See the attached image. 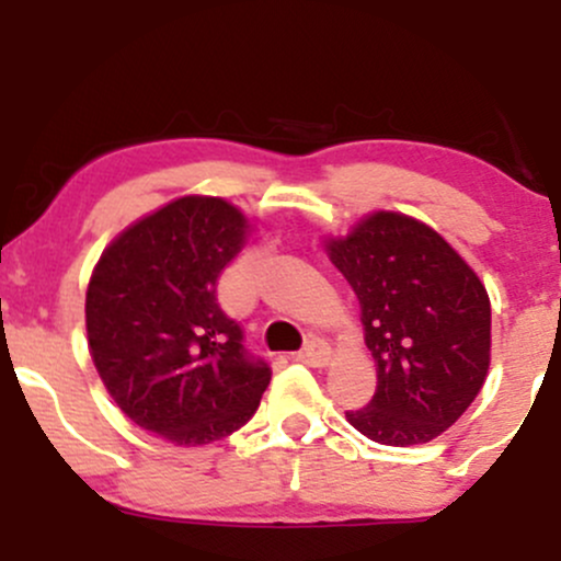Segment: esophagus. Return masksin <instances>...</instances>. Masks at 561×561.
I'll return each mask as SVG.
<instances>
[{
    "instance_id": "1",
    "label": "esophagus",
    "mask_w": 561,
    "mask_h": 561,
    "mask_svg": "<svg viewBox=\"0 0 561 561\" xmlns=\"http://www.w3.org/2000/svg\"><path fill=\"white\" fill-rule=\"evenodd\" d=\"M298 358L308 366H327V364H330V358H332V347L327 345L321 337H311L306 343V347L300 351Z\"/></svg>"
}]
</instances>
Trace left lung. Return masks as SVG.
<instances>
[{
  "mask_svg": "<svg viewBox=\"0 0 561 561\" xmlns=\"http://www.w3.org/2000/svg\"><path fill=\"white\" fill-rule=\"evenodd\" d=\"M330 259L362 302L377 390L347 422L382 446H420L459 420L491 364V300L450 244L414 218H364Z\"/></svg>",
  "mask_w": 561,
  "mask_h": 561,
  "instance_id": "left-lung-1",
  "label": "left lung"
}]
</instances>
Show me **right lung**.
Wrapping results in <instances>:
<instances>
[{"label": "right lung", "mask_w": 561, "mask_h": 561, "mask_svg": "<svg viewBox=\"0 0 561 561\" xmlns=\"http://www.w3.org/2000/svg\"><path fill=\"white\" fill-rule=\"evenodd\" d=\"M244 231L227 199H173L128 227L89 282L87 334L102 382L128 420L176 446L240 430L272 379L216 300Z\"/></svg>", "instance_id": "right-lung-1"}]
</instances>
